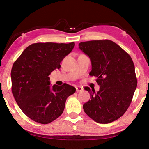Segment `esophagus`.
Returning a JSON list of instances; mask_svg holds the SVG:
<instances>
[{
    "label": "esophagus",
    "mask_w": 149,
    "mask_h": 149,
    "mask_svg": "<svg viewBox=\"0 0 149 149\" xmlns=\"http://www.w3.org/2000/svg\"><path fill=\"white\" fill-rule=\"evenodd\" d=\"M75 89H76L77 92H79V91H81L83 90V88L81 87V86H76L75 87Z\"/></svg>",
    "instance_id": "1"
}]
</instances>
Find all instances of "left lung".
Segmentation results:
<instances>
[{"mask_svg": "<svg viewBox=\"0 0 149 149\" xmlns=\"http://www.w3.org/2000/svg\"><path fill=\"white\" fill-rule=\"evenodd\" d=\"M79 47L89 57L90 75L97 77L99 90L85 87L90 100L83 109L94 121L108 123L122 116L128 109L137 87L133 61L128 54L108 40L81 42Z\"/></svg>", "mask_w": 149, "mask_h": 149, "instance_id": "left-lung-1", "label": "left lung"}]
</instances>
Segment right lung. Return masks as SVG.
<instances>
[{
  "instance_id": "1",
  "label": "right lung",
  "mask_w": 149,
  "mask_h": 149,
  "mask_svg": "<svg viewBox=\"0 0 149 149\" xmlns=\"http://www.w3.org/2000/svg\"><path fill=\"white\" fill-rule=\"evenodd\" d=\"M75 43H36L27 47L11 69L12 93L18 106L31 120L43 124L58 118L66 100L75 92L67 84L50 86L49 75L61 67L60 63L71 52Z\"/></svg>"
}]
</instances>
